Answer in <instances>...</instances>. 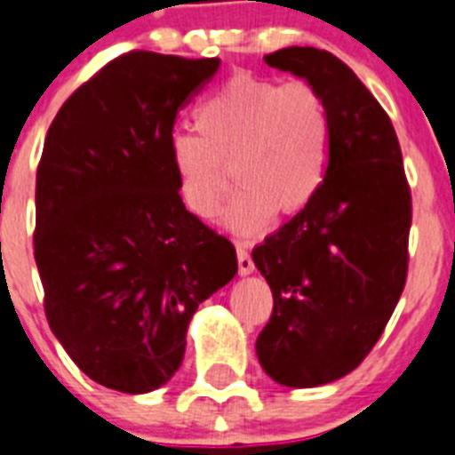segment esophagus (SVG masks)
Here are the masks:
<instances>
[{
  "mask_svg": "<svg viewBox=\"0 0 455 455\" xmlns=\"http://www.w3.org/2000/svg\"><path fill=\"white\" fill-rule=\"evenodd\" d=\"M236 261H239V275H250L255 270V264H252V257L248 255V250L236 245Z\"/></svg>",
  "mask_w": 455,
  "mask_h": 455,
  "instance_id": "1",
  "label": "esophagus"
}]
</instances>
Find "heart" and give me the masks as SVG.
<instances>
[{
  "mask_svg": "<svg viewBox=\"0 0 455 455\" xmlns=\"http://www.w3.org/2000/svg\"><path fill=\"white\" fill-rule=\"evenodd\" d=\"M194 131L169 137V162L191 214L212 219L230 182L239 191L223 225L255 236L293 216L323 189L331 160V115L314 85L235 74L196 108Z\"/></svg>",
  "mask_w": 455,
  "mask_h": 455,
  "instance_id": "b5f03b06",
  "label": "heart"
}]
</instances>
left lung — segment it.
<instances>
[{
    "instance_id": "left-lung-1",
    "label": "left lung",
    "mask_w": 455,
    "mask_h": 455,
    "mask_svg": "<svg viewBox=\"0 0 455 455\" xmlns=\"http://www.w3.org/2000/svg\"><path fill=\"white\" fill-rule=\"evenodd\" d=\"M266 65L314 85L331 115V160L309 205L252 250L273 291L257 356L273 381L315 388L361 365L399 302L412 205L393 122L343 60L286 47Z\"/></svg>"
}]
</instances>
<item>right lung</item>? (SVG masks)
<instances>
[{
  "label": "right lung",
  "instance_id": "obj_1",
  "mask_svg": "<svg viewBox=\"0 0 455 455\" xmlns=\"http://www.w3.org/2000/svg\"><path fill=\"white\" fill-rule=\"evenodd\" d=\"M219 58L128 52L62 103L36 178L44 314L106 388L151 393L180 368L198 304L236 275L235 245L187 212L169 162L180 108Z\"/></svg>",
  "mask_w": 455,
  "mask_h": 455
}]
</instances>
